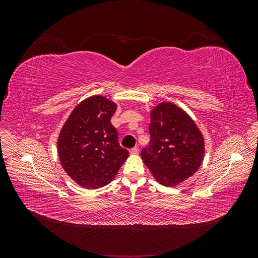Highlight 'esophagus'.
Instances as JSON below:
<instances>
[{
  "mask_svg": "<svg viewBox=\"0 0 258 258\" xmlns=\"http://www.w3.org/2000/svg\"><path fill=\"white\" fill-rule=\"evenodd\" d=\"M130 154H131V155H138V154H139V148H138V147L131 148V150H130Z\"/></svg>",
  "mask_w": 258,
  "mask_h": 258,
  "instance_id": "1",
  "label": "esophagus"
}]
</instances>
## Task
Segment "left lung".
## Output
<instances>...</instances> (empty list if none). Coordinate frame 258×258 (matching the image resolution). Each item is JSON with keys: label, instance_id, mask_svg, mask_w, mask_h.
Listing matches in <instances>:
<instances>
[{"label": "left lung", "instance_id": "8db88e82", "mask_svg": "<svg viewBox=\"0 0 258 258\" xmlns=\"http://www.w3.org/2000/svg\"><path fill=\"white\" fill-rule=\"evenodd\" d=\"M151 141L141 157L159 184L179 185L194 175L205 157V139L191 117L172 102L151 111Z\"/></svg>", "mask_w": 258, "mask_h": 258}]
</instances>
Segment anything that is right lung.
Masks as SVG:
<instances>
[{
  "instance_id": "obj_1",
  "label": "right lung",
  "mask_w": 258,
  "mask_h": 258,
  "mask_svg": "<svg viewBox=\"0 0 258 258\" xmlns=\"http://www.w3.org/2000/svg\"><path fill=\"white\" fill-rule=\"evenodd\" d=\"M117 104L95 95L75 106L60 130L58 156L67 174L80 186L97 189L116 176L129 152L118 144L111 123Z\"/></svg>"
}]
</instances>
